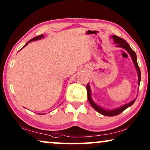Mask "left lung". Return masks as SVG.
Listing matches in <instances>:
<instances>
[{"label":"left lung","instance_id":"1","mask_svg":"<svg viewBox=\"0 0 150 150\" xmlns=\"http://www.w3.org/2000/svg\"><path fill=\"white\" fill-rule=\"evenodd\" d=\"M112 39L114 40V43L115 44V47H121L123 48L126 50V52H128V54L130 55V57H131L132 62L134 63V67H135V69L137 71V75H138V85L139 86V84H140V81H141V71H140V69L138 66L137 64V55L135 54L133 50L131 49V47H130L129 44H128L127 42H126L125 40H124L122 38H120L119 37H117L116 35H112L111 37ZM86 90H87V92H88V101H89L90 104L91 105V106L93 107V108L95 109V110L98 112L100 114H102L103 115H105V116H115V115H117L120 113H121L122 112L125 110L126 109H127L128 107H129L131 106V105L133 104V103L135 102L136 98H134V100H132L130 102L126 103V104H124L122 106H120L119 107H117V108L113 109H104L103 107H101L99 106L94 102V100H92V92H91V88H90V84L88 83L87 86H86ZM139 90V88H138Z\"/></svg>","mask_w":150,"mask_h":150}]
</instances>
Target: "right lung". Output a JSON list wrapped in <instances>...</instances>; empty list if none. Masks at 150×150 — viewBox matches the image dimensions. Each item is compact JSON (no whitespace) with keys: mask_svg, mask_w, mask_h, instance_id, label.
Returning <instances> with one entry per match:
<instances>
[{"mask_svg":"<svg viewBox=\"0 0 150 150\" xmlns=\"http://www.w3.org/2000/svg\"><path fill=\"white\" fill-rule=\"evenodd\" d=\"M44 37H45V36H44L43 35H39V36H37V37H35V38H33V39L30 40V41H29L28 42H27V43H26V44H25V45L22 48V49H23V48H24V47H25V46H26L29 43H30V42L35 41H37V40L41 39H43V38H44ZM22 49H21V50H22ZM39 114H40V113H39ZM43 114H44V113H41V115H43Z\"/></svg>","mask_w":150,"mask_h":150,"instance_id":"right-lung-1","label":"right lung"}]
</instances>
